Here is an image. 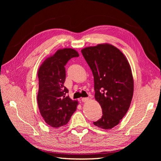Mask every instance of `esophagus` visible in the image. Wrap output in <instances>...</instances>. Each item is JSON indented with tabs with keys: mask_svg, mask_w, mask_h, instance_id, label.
Listing matches in <instances>:
<instances>
[{
	"mask_svg": "<svg viewBox=\"0 0 161 161\" xmlns=\"http://www.w3.org/2000/svg\"><path fill=\"white\" fill-rule=\"evenodd\" d=\"M89 100H90V99L88 98V97H84V98L81 99V101L82 102H87V101H89Z\"/></svg>",
	"mask_w": 161,
	"mask_h": 161,
	"instance_id": "1",
	"label": "esophagus"
}]
</instances>
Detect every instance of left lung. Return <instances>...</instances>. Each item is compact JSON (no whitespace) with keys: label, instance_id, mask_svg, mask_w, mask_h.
Returning <instances> with one entry per match:
<instances>
[{"label":"left lung","instance_id":"left-lung-1","mask_svg":"<svg viewBox=\"0 0 161 161\" xmlns=\"http://www.w3.org/2000/svg\"><path fill=\"white\" fill-rule=\"evenodd\" d=\"M94 77L95 98L103 115L94 125L104 130L119 124L134 93V79L127 58L118 48L101 43L81 50Z\"/></svg>","mask_w":161,"mask_h":161}]
</instances>
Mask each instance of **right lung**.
<instances>
[{
    "label": "right lung",
    "instance_id": "obj_1",
    "mask_svg": "<svg viewBox=\"0 0 161 161\" xmlns=\"http://www.w3.org/2000/svg\"><path fill=\"white\" fill-rule=\"evenodd\" d=\"M79 54L72 48L60 49L43 61L37 71L39 91L37 104L44 121L51 127L60 128L69 122L76 109L78 101H72L64 83V66Z\"/></svg>",
    "mask_w": 161,
    "mask_h": 161
}]
</instances>
